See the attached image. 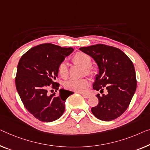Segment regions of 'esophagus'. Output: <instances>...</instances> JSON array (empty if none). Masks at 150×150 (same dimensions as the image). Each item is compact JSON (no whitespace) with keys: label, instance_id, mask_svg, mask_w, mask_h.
Wrapping results in <instances>:
<instances>
[{"label":"esophagus","instance_id":"34e87169","mask_svg":"<svg viewBox=\"0 0 150 150\" xmlns=\"http://www.w3.org/2000/svg\"><path fill=\"white\" fill-rule=\"evenodd\" d=\"M81 94L83 96L84 98H89V97L91 96V94L90 93H81Z\"/></svg>","mask_w":150,"mask_h":150}]
</instances>
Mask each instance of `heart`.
Here are the masks:
<instances>
[{"instance_id": "b5f03b06", "label": "heart", "mask_w": 150, "mask_h": 150, "mask_svg": "<svg viewBox=\"0 0 150 150\" xmlns=\"http://www.w3.org/2000/svg\"><path fill=\"white\" fill-rule=\"evenodd\" d=\"M72 60L75 63L79 64L83 68L86 69L87 73H91V71L89 70V68L92 64V59H91L90 56L82 52H77L73 57ZM58 71H59L60 76L63 79H66L68 77V67L65 62H62L59 64V67H58ZM89 85V82L86 79H71L65 82L64 87L66 89H69V90H73L77 91V92H83L84 91H86Z\"/></svg>"}]
</instances>
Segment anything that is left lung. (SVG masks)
I'll use <instances>...</instances> for the list:
<instances>
[{
	"label": "left lung",
	"instance_id": "8db88e82",
	"mask_svg": "<svg viewBox=\"0 0 150 150\" xmlns=\"http://www.w3.org/2000/svg\"><path fill=\"white\" fill-rule=\"evenodd\" d=\"M79 49L92 57L99 68L93 89L101 93L104 88L108 91L107 95L96 96L99 102L91 108L93 115L104 121L116 119L128 108L137 88L132 61L120 49L105 44Z\"/></svg>",
	"mask_w": 150,
	"mask_h": 150
}]
</instances>
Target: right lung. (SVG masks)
Instances as JSON below:
<instances>
[{"label": "right lung", "mask_w": 150, "mask_h": 150, "mask_svg": "<svg viewBox=\"0 0 150 150\" xmlns=\"http://www.w3.org/2000/svg\"><path fill=\"white\" fill-rule=\"evenodd\" d=\"M73 51V48L42 44L30 49L19 60L15 77L17 92L29 112L40 121L52 122L61 117L65 100L73 93L60 89L59 96L48 94L50 88L59 90L60 85L55 82L58 67Z\"/></svg>", "instance_id": "add662e5"}]
</instances>
